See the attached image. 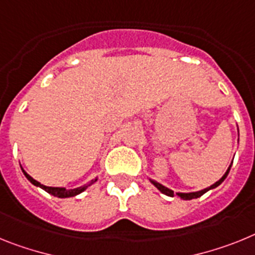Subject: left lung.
Instances as JSON below:
<instances>
[{
	"instance_id": "left-lung-1",
	"label": "left lung",
	"mask_w": 255,
	"mask_h": 255,
	"mask_svg": "<svg viewBox=\"0 0 255 255\" xmlns=\"http://www.w3.org/2000/svg\"><path fill=\"white\" fill-rule=\"evenodd\" d=\"M230 169H231V165H230V167H229V169H227V172H226V173L223 174L222 178H221L220 181H217V182L214 183V185L210 186V187H208V189H204V190H201V191H196V192H189V194H183V192H178V194H177V195H178V196H180L181 199H183V200H191V199L200 198L201 195L205 194V192H207V191H209V190L214 189V187H217V186H220L221 183H222L223 181H225L226 177H227V174H229ZM151 182H152V185H154L155 187H156V189L159 190V191L163 192V194L168 195V196H174V192L172 191V190L167 189V187H165V186L160 185V183H159V182H155V181H152V180H151Z\"/></svg>"
}]
</instances>
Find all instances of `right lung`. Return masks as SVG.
Wrapping results in <instances>:
<instances>
[{
	"label": "right lung",
	"mask_w": 255,
	"mask_h": 255,
	"mask_svg": "<svg viewBox=\"0 0 255 255\" xmlns=\"http://www.w3.org/2000/svg\"><path fill=\"white\" fill-rule=\"evenodd\" d=\"M23 173L25 174V177L28 178V180L30 181V182L33 183V185L35 186H39L41 189H43L45 191H47L48 194L54 195V196H57V198H70V196H75V195L81 194L82 191H85L86 189H87L88 186L91 185V183L94 182V181H91L88 185L86 186H82V187H78V189H73V190H66V189H63V187H48V186H45V185H41V183L38 182V181H35L34 178H32V177L29 176V174L26 173L25 170H23ZM96 181V180H95Z\"/></svg>",
	"instance_id": "1"
}]
</instances>
